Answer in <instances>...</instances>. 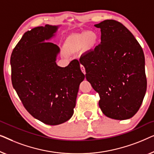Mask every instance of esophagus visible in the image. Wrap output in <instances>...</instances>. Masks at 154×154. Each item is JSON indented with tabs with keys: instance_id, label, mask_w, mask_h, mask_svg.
<instances>
[{
	"instance_id": "esophagus-1",
	"label": "esophagus",
	"mask_w": 154,
	"mask_h": 154,
	"mask_svg": "<svg viewBox=\"0 0 154 154\" xmlns=\"http://www.w3.org/2000/svg\"><path fill=\"white\" fill-rule=\"evenodd\" d=\"M80 68H81V70H82V72L84 73V75L86 74V71H85V68H84V67L82 66V65H80Z\"/></svg>"
}]
</instances>
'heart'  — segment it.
<instances>
[{
	"label": "heart",
	"instance_id": "heart-1",
	"mask_svg": "<svg viewBox=\"0 0 154 154\" xmlns=\"http://www.w3.org/2000/svg\"><path fill=\"white\" fill-rule=\"evenodd\" d=\"M97 40L98 36L94 32L84 31L69 36L66 41L65 48L70 53L77 52L82 48L90 50L94 47Z\"/></svg>",
	"mask_w": 154,
	"mask_h": 154
}]
</instances>
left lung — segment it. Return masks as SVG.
<instances>
[{"instance_id":"left-lung-1","label":"left lung","mask_w":154,"mask_h":154,"mask_svg":"<svg viewBox=\"0 0 154 154\" xmlns=\"http://www.w3.org/2000/svg\"><path fill=\"white\" fill-rule=\"evenodd\" d=\"M101 42L82 55L86 78L98 92L99 107L107 117L125 120L139 110L146 91L144 55L139 42L122 23L105 20Z\"/></svg>"}]
</instances>
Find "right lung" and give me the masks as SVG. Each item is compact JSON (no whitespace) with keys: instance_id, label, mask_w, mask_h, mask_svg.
<instances>
[{"instance_id":"right-lung-1","label":"right lung","mask_w":154,"mask_h":154,"mask_svg":"<svg viewBox=\"0 0 154 154\" xmlns=\"http://www.w3.org/2000/svg\"><path fill=\"white\" fill-rule=\"evenodd\" d=\"M60 26L46 24L26 32L10 58L13 88L26 109L51 125L72 117L79 84L85 77L76 59L65 68L56 64L60 48L48 41Z\"/></svg>"}]
</instances>
